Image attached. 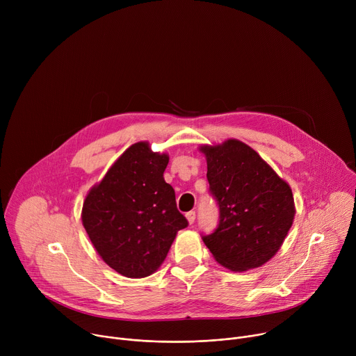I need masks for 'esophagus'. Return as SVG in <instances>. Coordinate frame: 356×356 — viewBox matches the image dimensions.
Returning a JSON list of instances; mask_svg holds the SVG:
<instances>
[{"instance_id":"1","label":"esophagus","mask_w":356,"mask_h":356,"mask_svg":"<svg viewBox=\"0 0 356 356\" xmlns=\"http://www.w3.org/2000/svg\"><path fill=\"white\" fill-rule=\"evenodd\" d=\"M186 218H187L188 224H194V221H195V213H194V211H188V213L186 214Z\"/></svg>"}]
</instances>
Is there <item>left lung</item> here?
<instances>
[{"label":"left lung","instance_id":"8db88e82","mask_svg":"<svg viewBox=\"0 0 356 356\" xmlns=\"http://www.w3.org/2000/svg\"><path fill=\"white\" fill-rule=\"evenodd\" d=\"M198 149L206 155L210 190L220 207L217 229L202 241L231 272L265 265L280 249L294 220L289 183L238 139Z\"/></svg>","mask_w":356,"mask_h":356}]
</instances>
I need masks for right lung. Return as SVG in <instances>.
Masks as SVG:
<instances>
[{"instance_id": "obj_1", "label": "right lung", "mask_w": 356, "mask_h": 356, "mask_svg": "<svg viewBox=\"0 0 356 356\" xmlns=\"http://www.w3.org/2000/svg\"><path fill=\"white\" fill-rule=\"evenodd\" d=\"M168 154L136 142L87 193L81 222L97 253L111 269L131 279L155 273L187 220L165 181Z\"/></svg>"}]
</instances>
